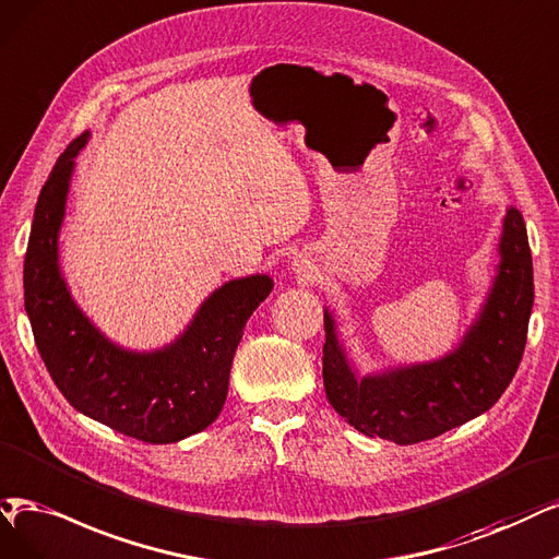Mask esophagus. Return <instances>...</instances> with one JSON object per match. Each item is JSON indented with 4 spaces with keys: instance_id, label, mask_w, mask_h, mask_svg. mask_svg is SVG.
I'll return each mask as SVG.
<instances>
[{
    "instance_id": "34e87169",
    "label": "esophagus",
    "mask_w": 559,
    "mask_h": 559,
    "mask_svg": "<svg viewBox=\"0 0 559 559\" xmlns=\"http://www.w3.org/2000/svg\"><path fill=\"white\" fill-rule=\"evenodd\" d=\"M295 272L299 276H304V278H311L313 276V269H311V264H308L306 260H295Z\"/></svg>"
}]
</instances>
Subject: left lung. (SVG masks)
<instances>
[{
	"instance_id": "8db88e82",
	"label": "left lung",
	"mask_w": 559,
	"mask_h": 559,
	"mask_svg": "<svg viewBox=\"0 0 559 559\" xmlns=\"http://www.w3.org/2000/svg\"><path fill=\"white\" fill-rule=\"evenodd\" d=\"M500 274L479 322L440 361L357 378L324 313L322 380L338 415L368 438L417 444L456 428L498 403L521 366L534 304L532 253L523 214L509 206Z\"/></svg>"
}]
</instances>
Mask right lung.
<instances>
[{"mask_svg": "<svg viewBox=\"0 0 559 559\" xmlns=\"http://www.w3.org/2000/svg\"><path fill=\"white\" fill-rule=\"evenodd\" d=\"M87 133L61 152L38 193L25 253V311L38 355L64 399L82 415L150 444H170L216 421L227 396L246 320L272 293V278L225 283L191 326L150 355L112 345L73 304L57 266V233L73 158Z\"/></svg>", "mask_w": 559, "mask_h": 559, "instance_id": "obj_1", "label": "right lung"}]
</instances>
